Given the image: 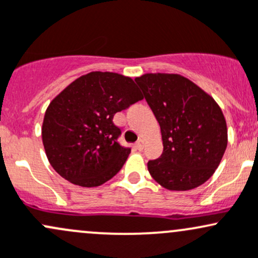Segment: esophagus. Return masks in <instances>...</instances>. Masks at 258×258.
<instances>
[{
	"label": "esophagus",
	"instance_id": "34e87169",
	"mask_svg": "<svg viewBox=\"0 0 258 258\" xmlns=\"http://www.w3.org/2000/svg\"><path fill=\"white\" fill-rule=\"evenodd\" d=\"M143 140H138L136 143H135V148H136V150H138V151H142L143 150Z\"/></svg>",
	"mask_w": 258,
	"mask_h": 258
}]
</instances>
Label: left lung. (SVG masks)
Wrapping results in <instances>:
<instances>
[{"instance_id": "left-lung-1", "label": "left lung", "mask_w": 258, "mask_h": 258, "mask_svg": "<svg viewBox=\"0 0 258 258\" xmlns=\"http://www.w3.org/2000/svg\"><path fill=\"white\" fill-rule=\"evenodd\" d=\"M161 126L163 153L148 162L152 178L168 190L202 185L220 164L227 127L220 106L179 74H143L135 79Z\"/></svg>"}]
</instances>
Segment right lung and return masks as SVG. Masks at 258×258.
<instances>
[{
	"label": "right lung",
	"instance_id": "right-lung-1",
	"mask_svg": "<svg viewBox=\"0 0 258 258\" xmlns=\"http://www.w3.org/2000/svg\"><path fill=\"white\" fill-rule=\"evenodd\" d=\"M143 99L135 81L110 72L81 75L50 101L42 141L51 167L75 185L94 188L118 173L131 148L117 142L116 112Z\"/></svg>",
	"mask_w": 258,
	"mask_h": 258
}]
</instances>
